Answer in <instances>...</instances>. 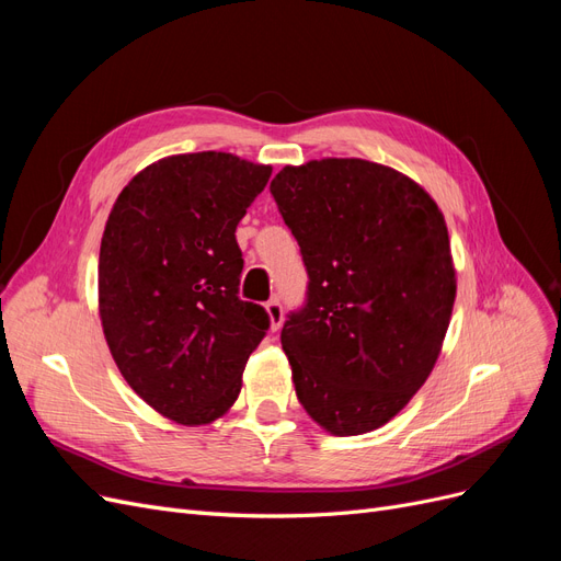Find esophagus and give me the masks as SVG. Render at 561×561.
I'll return each instance as SVG.
<instances>
[{
  "mask_svg": "<svg viewBox=\"0 0 561 561\" xmlns=\"http://www.w3.org/2000/svg\"><path fill=\"white\" fill-rule=\"evenodd\" d=\"M266 313H268V320H271V330L278 332L280 325H283V307L278 299H268L266 301Z\"/></svg>",
  "mask_w": 561,
  "mask_h": 561,
  "instance_id": "esophagus-1",
  "label": "esophagus"
}]
</instances>
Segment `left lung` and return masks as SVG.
<instances>
[{
    "instance_id": "obj_1",
    "label": "left lung",
    "mask_w": 561,
    "mask_h": 561,
    "mask_svg": "<svg viewBox=\"0 0 561 561\" xmlns=\"http://www.w3.org/2000/svg\"><path fill=\"white\" fill-rule=\"evenodd\" d=\"M271 194L309 274L280 332L297 398L332 435L375 431L426 383L445 342V217L414 180L365 159L285 165Z\"/></svg>"
}]
</instances>
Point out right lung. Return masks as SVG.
Here are the masks:
<instances>
[{
  "mask_svg": "<svg viewBox=\"0 0 561 561\" xmlns=\"http://www.w3.org/2000/svg\"><path fill=\"white\" fill-rule=\"evenodd\" d=\"M271 165L196 151L147 165L118 194L100 243L98 304L112 358L149 407L182 426L222 416L268 330L239 297L236 227Z\"/></svg>",
  "mask_w": 561,
  "mask_h": 561,
  "instance_id": "add662e5",
  "label": "right lung"
}]
</instances>
